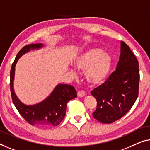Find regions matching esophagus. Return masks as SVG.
Here are the masks:
<instances>
[{"label": "esophagus", "instance_id": "34e87169", "mask_svg": "<svg viewBox=\"0 0 150 150\" xmlns=\"http://www.w3.org/2000/svg\"><path fill=\"white\" fill-rule=\"evenodd\" d=\"M85 95H86L85 92L82 91V90H79V91H78L77 92V96L79 97V98H82V97L85 96Z\"/></svg>", "mask_w": 150, "mask_h": 150}]
</instances>
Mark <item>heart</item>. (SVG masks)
Instances as JSON below:
<instances>
[{"label": "heart", "instance_id": "heart-1", "mask_svg": "<svg viewBox=\"0 0 150 150\" xmlns=\"http://www.w3.org/2000/svg\"><path fill=\"white\" fill-rule=\"evenodd\" d=\"M112 60L110 56L100 48H91L76 57L73 66L77 71H84V78L90 86H98L108 77ZM75 73L74 71H71Z\"/></svg>", "mask_w": 150, "mask_h": 150}]
</instances>
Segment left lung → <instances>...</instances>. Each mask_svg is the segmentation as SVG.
<instances>
[{"mask_svg":"<svg viewBox=\"0 0 150 150\" xmlns=\"http://www.w3.org/2000/svg\"><path fill=\"white\" fill-rule=\"evenodd\" d=\"M139 82L138 60L130 47L121 41L116 71L91 92L97 101L93 117L103 124L112 123L123 117L137 98Z\"/></svg>","mask_w":150,"mask_h":150,"instance_id":"1","label":"left lung"}]
</instances>
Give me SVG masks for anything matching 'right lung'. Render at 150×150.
Masks as SVG:
<instances>
[{
	"instance_id": "add662e5",
	"label": "right lung",
	"mask_w": 150,
	"mask_h": 150,
	"mask_svg": "<svg viewBox=\"0 0 150 150\" xmlns=\"http://www.w3.org/2000/svg\"><path fill=\"white\" fill-rule=\"evenodd\" d=\"M45 46L42 43L30 44L18 52L10 72V88L13 103L20 115L29 124L41 127H52L58 125L62 121L66 114L67 103L77 97L75 88L67 84H58L44 100L34 105H26L17 96L13 86L16 66L19 59L31 50H40Z\"/></svg>"
}]
</instances>
